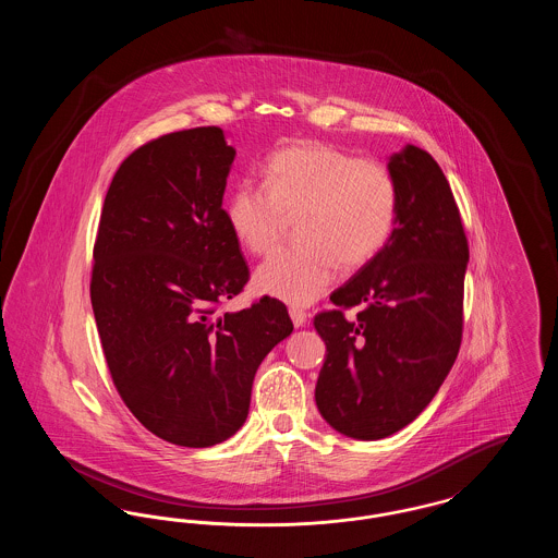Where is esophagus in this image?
<instances>
[{"label":"esophagus","instance_id":"obj_1","mask_svg":"<svg viewBox=\"0 0 558 558\" xmlns=\"http://www.w3.org/2000/svg\"><path fill=\"white\" fill-rule=\"evenodd\" d=\"M289 314H291L294 328H301V326H305V324H307V314H305L303 310H299V307H291V310H289Z\"/></svg>","mask_w":558,"mask_h":558}]
</instances>
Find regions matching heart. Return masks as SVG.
<instances>
[{
	"label": "heart",
	"instance_id": "b5f03b06",
	"mask_svg": "<svg viewBox=\"0 0 558 558\" xmlns=\"http://www.w3.org/2000/svg\"><path fill=\"white\" fill-rule=\"evenodd\" d=\"M266 186L240 182L226 203L232 236L253 255L269 253L287 215H301L296 246L257 267V289L292 305H310L335 282L339 266L368 264L398 221V182L389 167L362 160L324 142H301L274 153Z\"/></svg>",
	"mask_w": 558,
	"mask_h": 558
}]
</instances>
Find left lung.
Masks as SVG:
<instances>
[{
  "label": "left lung",
  "mask_w": 558,
  "mask_h": 558,
  "mask_svg": "<svg viewBox=\"0 0 558 558\" xmlns=\"http://www.w3.org/2000/svg\"><path fill=\"white\" fill-rule=\"evenodd\" d=\"M399 209L385 248L330 294L314 326L326 343L316 385L322 418L353 439L389 437L437 396L462 339L469 242L450 184L426 150L387 162ZM360 306L357 319L342 310Z\"/></svg>",
  "instance_id": "8db88e82"
}]
</instances>
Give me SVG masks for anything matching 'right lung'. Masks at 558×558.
I'll list each match as a JSON object with an SVG mask.
<instances>
[{
  "label": "right lung",
  "instance_id": "add662e5",
  "mask_svg": "<svg viewBox=\"0 0 558 558\" xmlns=\"http://www.w3.org/2000/svg\"><path fill=\"white\" fill-rule=\"evenodd\" d=\"M234 157L219 128L144 144L110 182L94 246L92 307L114 387L142 425L184 448L244 425L255 372L292 332L269 296L217 316L248 282L221 207Z\"/></svg>",
  "mask_w": 558,
  "mask_h": 558
}]
</instances>
